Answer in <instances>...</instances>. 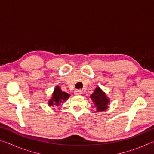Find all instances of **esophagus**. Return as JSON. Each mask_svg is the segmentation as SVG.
Wrapping results in <instances>:
<instances>
[{
	"instance_id": "obj_1",
	"label": "esophagus",
	"mask_w": 154,
	"mask_h": 154,
	"mask_svg": "<svg viewBox=\"0 0 154 154\" xmlns=\"http://www.w3.org/2000/svg\"><path fill=\"white\" fill-rule=\"evenodd\" d=\"M74 94L75 95H80L81 94H82V92H81V90H75L74 92Z\"/></svg>"
}]
</instances>
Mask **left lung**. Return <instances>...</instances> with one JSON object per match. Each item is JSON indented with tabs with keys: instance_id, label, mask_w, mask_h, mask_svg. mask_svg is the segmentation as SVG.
<instances>
[{
	"instance_id": "obj_1",
	"label": "left lung",
	"mask_w": 154,
	"mask_h": 154,
	"mask_svg": "<svg viewBox=\"0 0 154 154\" xmlns=\"http://www.w3.org/2000/svg\"><path fill=\"white\" fill-rule=\"evenodd\" d=\"M90 98L93 100L98 111L106 110L108 107L107 105L109 103V99L106 98L105 94L99 88H96L94 92L90 96Z\"/></svg>"
}]
</instances>
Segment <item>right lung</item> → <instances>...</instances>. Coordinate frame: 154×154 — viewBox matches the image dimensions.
Instances as JSON below:
<instances>
[{"instance_id": "1", "label": "right lung", "mask_w": 154, "mask_h": 154, "mask_svg": "<svg viewBox=\"0 0 154 154\" xmlns=\"http://www.w3.org/2000/svg\"><path fill=\"white\" fill-rule=\"evenodd\" d=\"M69 96L70 95H69V94L62 92L60 87L57 86L56 87L55 90H54L51 99L49 100V105L59 106L60 105V103H62V101L66 100L67 98H69Z\"/></svg>"}]
</instances>
